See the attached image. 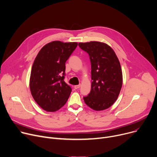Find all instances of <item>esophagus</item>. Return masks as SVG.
Returning <instances> with one entry per match:
<instances>
[{"label":"esophagus","instance_id":"esophagus-1","mask_svg":"<svg viewBox=\"0 0 157 157\" xmlns=\"http://www.w3.org/2000/svg\"><path fill=\"white\" fill-rule=\"evenodd\" d=\"M80 87V84H79V85H76V86H74V88H75V89H79Z\"/></svg>","mask_w":157,"mask_h":157}]
</instances>
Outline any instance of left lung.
Wrapping results in <instances>:
<instances>
[{"label":"left lung","instance_id":"left-lung-1","mask_svg":"<svg viewBox=\"0 0 157 157\" xmlns=\"http://www.w3.org/2000/svg\"><path fill=\"white\" fill-rule=\"evenodd\" d=\"M78 46L88 53L91 63V90L84 97V102L96 111L106 109L115 102L122 86L121 63L112 48L105 43L80 42Z\"/></svg>","mask_w":157,"mask_h":157}]
</instances>
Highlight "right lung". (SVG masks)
Returning <instances> with one entry per match:
<instances>
[{"mask_svg":"<svg viewBox=\"0 0 157 157\" xmlns=\"http://www.w3.org/2000/svg\"><path fill=\"white\" fill-rule=\"evenodd\" d=\"M77 45L58 40L49 42L34 60L30 89L35 102L45 111L56 112L67 103L71 89L64 81L65 63Z\"/></svg>","mask_w":157,"mask_h":157,"instance_id":"right-lung-1","label":"right lung"}]
</instances>
